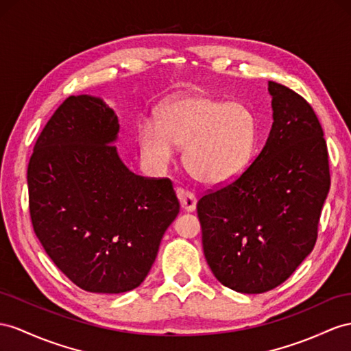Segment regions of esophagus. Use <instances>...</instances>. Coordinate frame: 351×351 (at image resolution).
Instances as JSON below:
<instances>
[{
	"label": "esophagus",
	"mask_w": 351,
	"mask_h": 351,
	"mask_svg": "<svg viewBox=\"0 0 351 351\" xmlns=\"http://www.w3.org/2000/svg\"><path fill=\"white\" fill-rule=\"evenodd\" d=\"M176 195L179 199V203H181V208L185 212H194L197 208V199L195 195L190 191H185L182 188H178L176 190Z\"/></svg>",
	"instance_id": "1"
}]
</instances>
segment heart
<instances>
[{"instance_id": "b5f03b06", "label": "heart", "mask_w": 351, "mask_h": 351, "mask_svg": "<svg viewBox=\"0 0 351 351\" xmlns=\"http://www.w3.org/2000/svg\"><path fill=\"white\" fill-rule=\"evenodd\" d=\"M258 124L240 102L208 96H184L167 104L158 124L147 123L139 133L148 165L161 172L175 157V145L185 147L184 163L197 181L226 185L247 167L255 149Z\"/></svg>"}]
</instances>
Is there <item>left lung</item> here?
<instances>
[{
  "label": "left lung",
  "mask_w": 351,
  "mask_h": 351,
  "mask_svg": "<svg viewBox=\"0 0 351 351\" xmlns=\"http://www.w3.org/2000/svg\"><path fill=\"white\" fill-rule=\"evenodd\" d=\"M273 124L263 151L234 182L197 203L206 261L223 286L263 293L310 255L330 178L313 108L268 82Z\"/></svg>",
  "instance_id": "left-lung-1"
}]
</instances>
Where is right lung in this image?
I'll return each instance as SVG.
<instances>
[{
	"mask_svg": "<svg viewBox=\"0 0 351 351\" xmlns=\"http://www.w3.org/2000/svg\"><path fill=\"white\" fill-rule=\"evenodd\" d=\"M120 123L102 97L69 96L43 129L28 166L34 231L51 261L88 292L138 287L179 213L169 179L128 169Z\"/></svg>",
	"mask_w": 351,
	"mask_h": 351,
	"instance_id": "1",
	"label": "right lung"
}]
</instances>
